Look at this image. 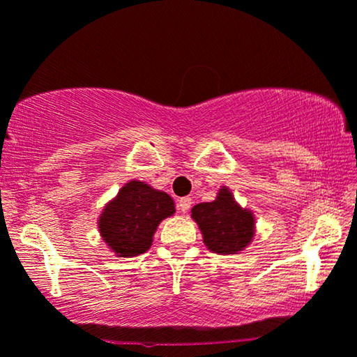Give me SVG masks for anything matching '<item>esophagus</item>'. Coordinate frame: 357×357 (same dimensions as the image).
<instances>
[{
  "label": "esophagus",
  "mask_w": 357,
  "mask_h": 357,
  "mask_svg": "<svg viewBox=\"0 0 357 357\" xmlns=\"http://www.w3.org/2000/svg\"><path fill=\"white\" fill-rule=\"evenodd\" d=\"M191 197H181V199H179V201H178V208H179V211H181L183 213H186L188 211H189V208H191Z\"/></svg>",
  "instance_id": "34e87169"
}]
</instances>
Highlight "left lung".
<instances>
[{"instance_id":"obj_1","label":"left lung","mask_w":357,"mask_h":357,"mask_svg":"<svg viewBox=\"0 0 357 357\" xmlns=\"http://www.w3.org/2000/svg\"><path fill=\"white\" fill-rule=\"evenodd\" d=\"M191 217L201 228L204 243L213 253H238L255 236L253 213L240 207L225 186L218 191L215 201L194 206Z\"/></svg>"}]
</instances>
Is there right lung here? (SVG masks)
I'll return each instance as SVG.
<instances>
[{"mask_svg":"<svg viewBox=\"0 0 357 357\" xmlns=\"http://www.w3.org/2000/svg\"><path fill=\"white\" fill-rule=\"evenodd\" d=\"M174 212L168 194L144 181H129L99 215V234L116 256L132 258L150 250L160 222Z\"/></svg>","mask_w":357,"mask_h":357,"instance_id":"1","label":"right lung"}]
</instances>
